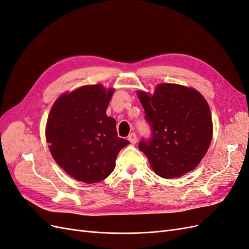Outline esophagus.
Listing matches in <instances>:
<instances>
[{"label":"esophagus","mask_w":249,"mask_h":249,"mask_svg":"<svg viewBox=\"0 0 249 249\" xmlns=\"http://www.w3.org/2000/svg\"><path fill=\"white\" fill-rule=\"evenodd\" d=\"M127 140H129L132 144H135V143L137 142V136H136V134L135 133H131L130 135H129V137H127Z\"/></svg>","instance_id":"1"}]
</instances>
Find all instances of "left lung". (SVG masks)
Wrapping results in <instances>:
<instances>
[{
    "label": "left lung",
    "mask_w": 249,
    "mask_h": 249,
    "mask_svg": "<svg viewBox=\"0 0 249 249\" xmlns=\"http://www.w3.org/2000/svg\"><path fill=\"white\" fill-rule=\"evenodd\" d=\"M152 137L141 139L139 149L158 176L173 178L193 170L210 146L212 115L197 90L162 83L153 95L137 92Z\"/></svg>",
    "instance_id": "obj_1"
}]
</instances>
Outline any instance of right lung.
Listing matches in <instances>:
<instances>
[{"label": "right lung", "instance_id": "1", "mask_svg": "<svg viewBox=\"0 0 249 249\" xmlns=\"http://www.w3.org/2000/svg\"><path fill=\"white\" fill-rule=\"evenodd\" d=\"M114 90L103 85L82 86L59 96L48 117L46 138L51 154L67 175L86 184L111 175L120 149L114 118L106 110Z\"/></svg>", "mask_w": 249, "mask_h": 249}]
</instances>
